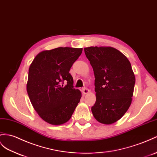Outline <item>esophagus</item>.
<instances>
[{"label":"esophagus","mask_w":157,"mask_h":157,"mask_svg":"<svg viewBox=\"0 0 157 157\" xmlns=\"http://www.w3.org/2000/svg\"><path fill=\"white\" fill-rule=\"evenodd\" d=\"M82 92H83V94H87L89 93V92H90V90H88L87 88H83Z\"/></svg>","instance_id":"esophagus-1"}]
</instances>
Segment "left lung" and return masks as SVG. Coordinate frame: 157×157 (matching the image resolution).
<instances>
[{
	"instance_id": "left-lung-1",
	"label": "left lung",
	"mask_w": 157,
	"mask_h": 157,
	"mask_svg": "<svg viewBox=\"0 0 157 157\" xmlns=\"http://www.w3.org/2000/svg\"><path fill=\"white\" fill-rule=\"evenodd\" d=\"M84 52L93 67L96 101L91 111L99 123L110 124L129 108L135 77L125 56L112 47L91 46Z\"/></svg>"
}]
</instances>
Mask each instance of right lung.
<instances>
[{"label": "right lung", "instance_id": "1", "mask_svg": "<svg viewBox=\"0 0 157 157\" xmlns=\"http://www.w3.org/2000/svg\"><path fill=\"white\" fill-rule=\"evenodd\" d=\"M82 50L59 47L44 50L30 64L28 95L38 115L51 124L67 122L82 98L81 91L74 88L69 71Z\"/></svg>", "mask_w": 157, "mask_h": 157}]
</instances>
